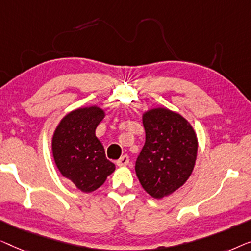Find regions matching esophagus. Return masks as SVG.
<instances>
[{
  "label": "esophagus",
  "mask_w": 251,
  "mask_h": 251,
  "mask_svg": "<svg viewBox=\"0 0 251 251\" xmlns=\"http://www.w3.org/2000/svg\"><path fill=\"white\" fill-rule=\"evenodd\" d=\"M128 164H129V158L127 154H124V156H122L117 160V165L119 166V167H125V166H127Z\"/></svg>",
  "instance_id": "obj_1"
}]
</instances>
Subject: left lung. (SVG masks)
Instances as JSON below:
<instances>
[{"mask_svg":"<svg viewBox=\"0 0 251 251\" xmlns=\"http://www.w3.org/2000/svg\"><path fill=\"white\" fill-rule=\"evenodd\" d=\"M146 143L135 164L139 181L154 199L172 195L191 176L198 153V137L192 125L165 107L142 114Z\"/></svg>","mask_w":251,"mask_h":251,"instance_id":"left-lung-1","label":"left lung"}]
</instances>
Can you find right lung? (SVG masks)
Masks as SVG:
<instances>
[{
  "label": "right lung",
  "mask_w": 251,
  "mask_h": 251,
  "mask_svg": "<svg viewBox=\"0 0 251 251\" xmlns=\"http://www.w3.org/2000/svg\"><path fill=\"white\" fill-rule=\"evenodd\" d=\"M105 111L98 105L68 112L52 135V154L56 168L82 192L91 193L105 182L116 166L105 158L104 148L95 135Z\"/></svg>",
  "instance_id": "obj_1"
}]
</instances>
